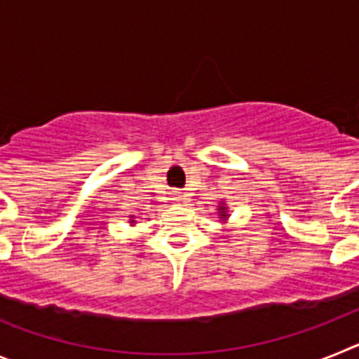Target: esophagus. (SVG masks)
Returning a JSON list of instances; mask_svg holds the SVG:
<instances>
[{"label": "esophagus", "mask_w": 359, "mask_h": 359, "mask_svg": "<svg viewBox=\"0 0 359 359\" xmlns=\"http://www.w3.org/2000/svg\"><path fill=\"white\" fill-rule=\"evenodd\" d=\"M172 201L180 205V203H183V196H182V194H174V196H172Z\"/></svg>", "instance_id": "obj_1"}]
</instances>
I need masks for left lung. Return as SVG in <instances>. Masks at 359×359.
I'll return each instance as SVG.
<instances>
[{"mask_svg": "<svg viewBox=\"0 0 359 359\" xmlns=\"http://www.w3.org/2000/svg\"><path fill=\"white\" fill-rule=\"evenodd\" d=\"M217 214H219V221H228V217H230V214H228V207H226V203L221 201L219 203V207H217Z\"/></svg>", "mask_w": 359, "mask_h": 359, "instance_id": "1", "label": "left lung"}]
</instances>
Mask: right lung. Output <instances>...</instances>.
<instances>
[{
  "label": "right lung",
  "mask_w": 359,
  "mask_h": 359,
  "mask_svg": "<svg viewBox=\"0 0 359 359\" xmlns=\"http://www.w3.org/2000/svg\"><path fill=\"white\" fill-rule=\"evenodd\" d=\"M129 223H131V224H135V219H133V215H131V221H129Z\"/></svg>",
  "instance_id": "1"
}]
</instances>
